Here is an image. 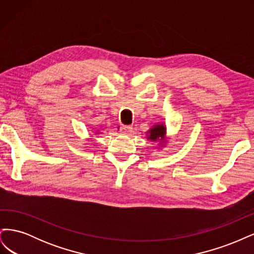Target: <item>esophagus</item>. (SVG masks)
I'll list each match as a JSON object with an SVG mask.
<instances>
[{
  "mask_svg": "<svg viewBox=\"0 0 254 254\" xmlns=\"http://www.w3.org/2000/svg\"><path fill=\"white\" fill-rule=\"evenodd\" d=\"M132 130L131 126H127V125H121L120 126V131L122 133H129Z\"/></svg>",
  "mask_w": 254,
  "mask_h": 254,
  "instance_id": "34e87169",
  "label": "esophagus"
}]
</instances>
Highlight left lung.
<instances>
[{
	"instance_id": "left-lung-1",
	"label": "left lung",
	"mask_w": 254,
	"mask_h": 254,
	"mask_svg": "<svg viewBox=\"0 0 254 254\" xmlns=\"http://www.w3.org/2000/svg\"><path fill=\"white\" fill-rule=\"evenodd\" d=\"M148 136L147 139L150 141H163L165 139V134H166V127L163 124H159L153 126L150 130H148Z\"/></svg>"
}]
</instances>
